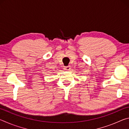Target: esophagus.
Instances as JSON below:
<instances>
[{
    "label": "esophagus",
    "instance_id": "34e87169",
    "mask_svg": "<svg viewBox=\"0 0 129 129\" xmlns=\"http://www.w3.org/2000/svg\"><path fill=\"white\" fill-rule=\"evenodd\" d=\"M70 69H71V66L70 65H68V66H67L64 67V70L65 71H70Z\"/></svg>",
    "mask_w": 129,
    "mask_h": 129
}]
</instances>
